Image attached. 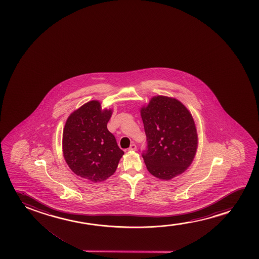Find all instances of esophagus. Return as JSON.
Wrapping results in <instances>:
<instances>
[{
    "label": "esophagus",
    "instance_id": "34e87169",
    "mask_svg": "<svg viewBox=\"0 0 259 259\" xmlns=\"http://www.w3.org/2000/svg\"><path fill=\"white\" fill-rule=\"evenodd\" d=\"M136 149H137L136 145H135V144H132V145L130 146V148L128 149V151H135Z\"/></svg>",
    "mask_w": 259,
    "mask_h": 259
}]
</instances>
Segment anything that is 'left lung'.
Masks as SVG:
<instances>
[{"label":"left lung","instance_id":"obj_1","mask_svg":"<svg viewBox=\"0 0 259 259\" xmlns=\"http://www.w3.org/2000/svg\"><path fill=\"white\" fill-rule=\"evenodd\" d=\"M148 147L142 153L147 169L163 181L183 174L195 158L198 136L190 111L179 100L152 97L141 108Z\"/></svg>","mask_w":259,"mask_h":259}]
</instances>
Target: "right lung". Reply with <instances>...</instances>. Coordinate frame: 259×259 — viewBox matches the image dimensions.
Segmentation results:
<instances>
[{
	"mask_svg": "<svg viewBox=\"0 0 259 259\" xmlns=\"http://www.w3.org/2000/svg\"><path fill=\"white\" fill-rule=\"evenodd\" d=\"M111 115L112 110H103L99 101L93 100L68 117L63 132V153L68 166L95 183L110 177L124 155L107 128Z\"/></svg>",
	"mask_w": 259,
	"mask_h": 259,
	"instance_id": "1",
	"label": "right lung"
}]
</instances>
